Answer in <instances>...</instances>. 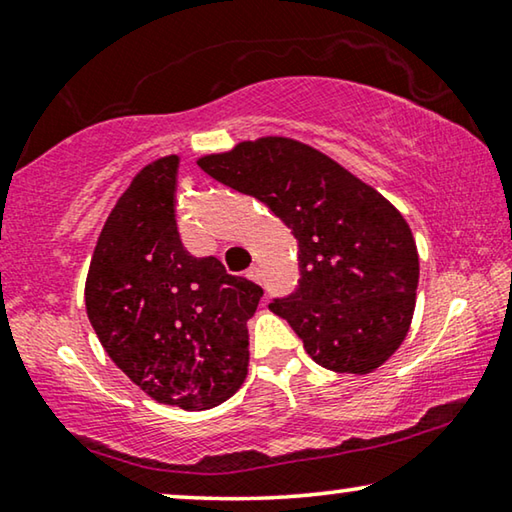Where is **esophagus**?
<instances>
[{
  "instance_id": "esophagus-1",
  "label": "esophagus",
  "mask_w": 512,
  "mask_h": 512,
  "mask_svg": "<svg viewBox=\"0 0 512 512\" xmlns=\"http://www.w3.org/2000/svg\"><path fill=\"white\" fill-rule=\"evenodd\" d=\"M246 278H250L253 282H262V271H259L257 266H250V269L246 271Z\"/></svg>"
}]
</instances>
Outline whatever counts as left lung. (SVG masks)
<instances>
[{
	"label": "left lung",
	"mask_w": 512,
	"mask_h": 512,
	"mask_svg": "<svg viewBox=\"0 0 512 512\" xmlns=\"http://www.w3.org/2000/svg\"><path fill=\"white\" fill-rule=\"evenodd\" d=\"M198 166L264 202L298 241L300 280L273 298L310 358L330 371L378 369L408 335L419 257L394 205L310 145L266 136Z\"/></svg>",
	"instance_id": "1"
}]
</instances>
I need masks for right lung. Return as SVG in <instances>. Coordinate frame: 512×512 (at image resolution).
<instances>
[{"instance_id": "1", "label": "right lung", "mask_w": 512, "mask_h": 512, "mask_svg": "<svg viewBox=\"0 0 512 512\" xmlns=\"http://www.w3.org/2000/svg\"><path fill=\"white\" fill-rule=\"evenodd\" d=\"M177 166L175 154L152 161L116 202L88 269L86 312L109 358L145 394L205 410L246 378V321L264 289L184 248Z\"/></svg>"}]
</instances>
